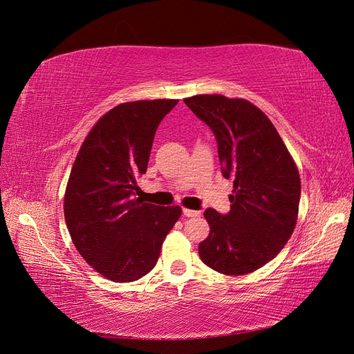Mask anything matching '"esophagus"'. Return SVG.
<instances>
[{
  "label": "esophagus",
  "instance_id": "34e87169",
  "mask_svg": "<svg viewBox=\"0 0 354 354\" xmlns=\"http://www.w3.org/2000/svg\"><path fill=\"white\" fill-rule=\"evenodd\" d=\"M183 216H186V217H199L201 216V211L183 208Z\"/></svg>",
  "mask_w": 354,
  "mask_h": 354
}]
</instances>
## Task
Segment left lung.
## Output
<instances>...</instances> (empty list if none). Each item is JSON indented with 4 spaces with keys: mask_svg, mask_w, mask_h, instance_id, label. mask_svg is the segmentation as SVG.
Returning <instances> with one entry per match:
<instances>
[{
    "mask_svg": "<svg viewBox=\"0 0 354 354\" xmlns=\"http://www.w3.org/2000/svg\"><path fill=\"white\" fill-rule=\"evenodd\" d=\"M185 103L216 136L223 177L234 189L227 214L203 212L211 230L199 257L223 274L251 273L291 238L301 195L298 169L274 125L252 103L220 94Z\"/></svg>",
    "mask_w": 354,
    "mask_h": 354,
    "instance_id": "8db88e82",
    "label": "left lung"
}]
</instances>
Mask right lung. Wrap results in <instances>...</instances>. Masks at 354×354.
Wrapping results in <instances>:
<instances>
[{
    "mask_svg": "<svg viewBox=\"0 0 354 354\" xmlns=\"http://www.w3.org/2000/svg\"><path fill=\"white\" fill-rule=\"evenodd\" d=\"M178 100H138L104 113L75 159L65 194L73 245L95 272L133 282L151 272L181 216L136 198L159 122Z\"/></svg>",
    "mask_w": 354,
    "mask_h": 354,
    "instance_id": "obj_1",
    "label": "right lung"
}]
</instances>
